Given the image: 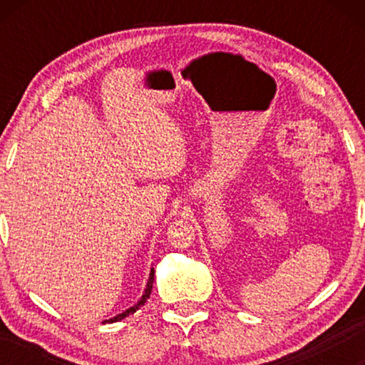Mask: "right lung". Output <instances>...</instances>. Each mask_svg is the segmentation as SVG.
Segmentation results:
<instances>
[{
	"label": "right lung",
	"mask_w": 365,
	"mask_h": 365,
	"mask_svg": "<svg viewBox=\"0 0 365 365\" xmlns=\"http://www.w3.org/2000/svg\"><path fill=\"white\" fill-rule=\"evenodd\" d=\"M153 282H154V269H151V274H150V279H148L146 288H145V293H143V296H141V299L137 302V304L132 306L130 309H127V311H123L122 314H117V316H115V317H113V319H108V320H104L103 324H106V322H108V324L119 322V320H122V319L128 317V316H130V314L137 312L141 306H145V302L148 301V298H150V294H151V289H153Z\"/></svg>",
	"instance_id": "obj_1"
}]
</instances>
